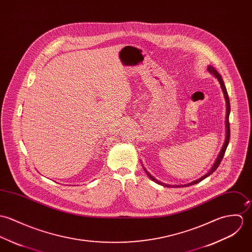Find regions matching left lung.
Masks as SVG:
<instances>
[{
    "label": "left lung",
    "instance_id": "1",
    "mask_svg": "<svg viewBox=\"0 0 252 252\" xmlns=\"http://www.w3.org/2000/svg\"><path fill=\"white\" fill-rule=\"evenodd\" d=\"M208 71L210 72V73H212L218 80H219V82H220V87H221V90H222V92H223L224 94V98H225V102H226V117H225V140H224L223 145H222V148H221V150H220V154H219V156H218V158H216V160H215V162H214V164L212 165V167L211 169L204 175V176H202L201 178H199V179H197L195 181H193V182H191V183H189V184H187V185H182V186H170V185H167V184H164V183H161V182H159L158 180H157L155 177H153L147 170H146V168L143 166L144 168V171L146 172V174L149 176V178L152 180V181H154V182H156L157 184H158V185H160V186H163V187H166V188H186V187H189V186H192V185H195V184H198V183H200L201 181H203L204 179H206L207 177H209L211 174H213L216 170H217V168L220 166V162H221V160H222V158H223L224 154H225V151H226V149H227V146H228V143H229V139H230V126H229V115H230V101H229V96H228V94H227V90H226V87H225V85H224L223 79H222V77L220 76V74L212 66V65H209L208 66Z\"/></svg>",
    "mask_w": 252,
    "mask_h": 252
}]
</instances>
